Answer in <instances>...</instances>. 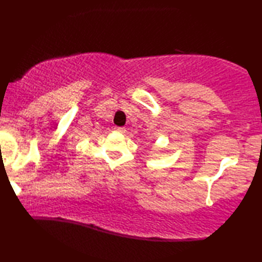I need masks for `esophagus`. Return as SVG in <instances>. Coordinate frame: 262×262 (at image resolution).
Returning <instances> with one entry per match:
<instances>
[{
  "label": "esophagus",
  "instance_id": "34e87169",
  "mask_svg": "<svg viewBox=\"0 0 262 262\" xmlns=\"http://www.w3.org/2000/svg\"><path fill=\"white\" fill-rule=\"evenodd\" d=\"M115 131H116L117 134H119V135H124V134H125V132H126L125 127H119V126L115 127Z\"/></svg>",
  "mask_w": 262,
  "mask_h": 262
}]
</instances>
